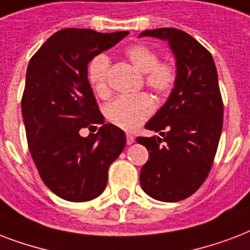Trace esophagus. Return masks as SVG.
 <instances>
[{
	"mask_svg": "<svg viewBox=\"0 0 250 250\" xmlns=\"http://www.w3.org/2000/svg\"><path fill=\"white\" fill-rule=\"evenodd\" d=\"M134 141H135L134 135L126 134V143H127V145H131V143H134Z\"/></svg>",
	"mask_w": 250,
	"mask_h": 250,
	"instance_id": "1",
	"label": "esophagus"
}]
</instances>
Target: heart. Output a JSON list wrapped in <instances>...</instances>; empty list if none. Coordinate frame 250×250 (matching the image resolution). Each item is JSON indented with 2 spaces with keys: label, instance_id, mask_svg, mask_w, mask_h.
I'll return each instance as SVG.
<instances>
[{
  "label": "heart",
  "instance_id": "obj_1",
  "mask_svg": "<svg viewBox=\"0 0 250 250\" xmlns=\"http://www.w3.org/2000/svg\"><path fill=\"white\" fill-rule=\"evenodd\" d=\"M126 59L133 66L145 73L146 86L158 95H167L175 87V66L169 62H159V57L152 48L143 44L131 45L125 51ZM109 60L105 55L96 56L88 66V79L100 96L108 95ZM154 112V102L146 94L119 96L107 105L105 115L109 123L124 130H134L141 126Z\"/></svg>",
  "mask_w": 250,
  "mask_h": 250
}]
</instances>
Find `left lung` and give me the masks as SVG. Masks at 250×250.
<instances>
[{
    "label": "left lung",
    "instance_id": "1",
    "mask_svg": "<svg viewBox=\"0 0 250 250\" xmlns=\"http://www.w3.org/2000/svg\"><path fill=\"white\" fill-rule=\"evenodd\" d=\"M168 42L176 59V83L169 98L146 129L160 137H138L148 151L141 187L151 198L177 202L208 179L223 127V102L211 53L176 28L141 32Z\"/></svg>",
    "mask_w": 250,
    "mask_h": 250
}]
</instances>
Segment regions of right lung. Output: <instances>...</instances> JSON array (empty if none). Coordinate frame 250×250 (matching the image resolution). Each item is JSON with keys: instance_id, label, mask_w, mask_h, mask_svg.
Instances as JSON below:
<instances>
[{"instance_id": "add662e5", "label": "right lung", "mask_w": 250, "mask_h": 250, "mask_svg": "<svg viewBox=\"0 0 250 250\" xmlns=\"http://www.w3.org/2000/svg\"><path fill=\"white\" fill-rule=\"evenodd\" d=\"M127 34L65 28L30 60L22 98L27 142L42 183L60 198L86 202L102 194L108 168L126 145L120 127L104 124L87 66ZM94 123L102 125L96 135L79 134Z\"/></svg>"}]
</instances>
